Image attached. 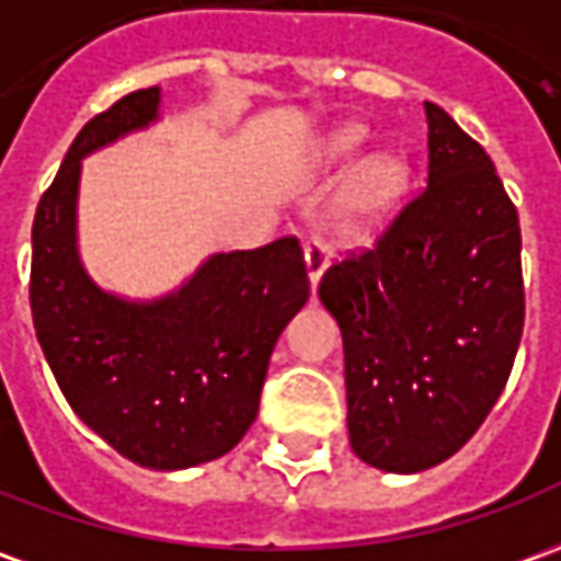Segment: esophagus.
I'll list each match as a JSON object with an SVG mask.
<instances>
[{
    "mask_svg": "<svg viewBox=\"0 0 561 561\" xmlns=\"http://www.w3.org/2000/svg\"><path fill=\"white\" fill-rule=\"evenodd\" d=\"M327 256H330V247L320 241V238H308V243H305V265H308L311 287H318L320 274L327 268Z\"/></svg>",
    "mask_w": 561,
    "mask_h": 561,
    "instance_id": "34e87169",
    "label": "esophagus"
}]
</instances>
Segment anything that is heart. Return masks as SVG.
I'll list each match as a JSON object with an SVG mask.
<instances>
[{"mask_svg":"<svg viewBox=\"0 0 561 561\" xmlns=\"http://www.w3.org/2000/svg\"><path fill=\"white\" fill-rule=\"evenodd\" d=\"M360 140L363 134L357 127H345L335 137H330L327 156L332 161H345L360 149ZM405 183H409V176H405V164L400 158H376L373 164L360 170V176L347 188L342 210H339V226L345 231H363L366 226L385 219L397 207V201L403 198Z\"/></svg>","mask_w":561,"mask_h":561,"instance_id":"b5f03b06","label":"heart"}]
</instances>
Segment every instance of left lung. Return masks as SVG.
Masks as SVG:
<instances>
[{
    "label": "left lung",
    "mask_w": 561,
    "mask_h": 561,
    "mask_svg": "<svg viewBox=\"0 0 561 561\" xmlns=\"http://www.w3.org/2000/svg\"><path fill=\"white\" fill-rule=\"evenodd\" d=\"M424 112V188L318 287L345 345L351 449L388 473L427 470L477 434L525 323L519 214L480 142L436 103Z\"/></svg>",
    "instance_id": "left-lung-1"
}]
</instances>
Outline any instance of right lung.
<instances>
[{
    "mask_svg": "<svg viewBox=\"0 0 561 561\" xmlns=\"http://www.w3.org/2000/svg\"><path fill=\"white\" fill-rule=\"evenodd\" d=\"M158 103V88L134 91L72 140L33 219L30 308L72 412L127 461L183 470L250 431L274 342L311 289L293 234L216 253L156 302H127L88 277L76 250L81 158L156 122Z\"/></svg>",
    "mask_w": 561,
    "mask_h": 561,
    "instance_id": "right-lung-1",
    "label": "right lung"
}]
</instances>
